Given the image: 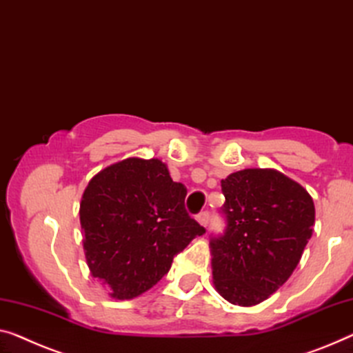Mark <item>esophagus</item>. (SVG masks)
<instances>
[{
	"mask_svg": "<svg viewBox=\"0 0 353 353\" xmlns=\"http://www.w3.org/2000/svg\"><path fill=\"white\" fill-rule=\"evenodd\" d=\"M196 220L203 225V227H208L209 222H210V212H209V210H203V212H199L196 215Z\"/></svg>",
	"mask_w": 353,
	"mask_h": 353,
	"instance_id": "34e87169",
	"label": "esophagus"
}]
</instances>
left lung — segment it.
I'll return each mask as SVG.
<instances>
[{
  "label": "left lung",
  "mask_w": 353,
  "mask_h": 353,
  "mask_svg": "<svg viewBox=\"0 0 353 353\" xmlns=\"http://www.w3.org/2000/svg\"><path fill=\"white\" fill-rule=\"evenodd\" d=\"M223 233L210 236L214 285L227 301L255 306L288 281L312 236L314 201L276 170L222 181Z\"/></svg>",
  "instance_id": "obj_1"
}]
</instances>
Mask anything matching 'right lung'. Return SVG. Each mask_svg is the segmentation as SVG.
I'll return each instance as SVG.
<instances>
[{"instance_id":"add662e5","label":"right lung","mask_w":353,"mask_h":353,"mask_svg":"<svg viewBox=\"0 0 353 353\" xmlns=\"http://www.w3.org/2000/svg\"><path fill=\"white\" fill-rule=\"evenodd\" d=\"M187 188L160 160L126 159L98 172L81 203L92 276L131 299L168 274L172 259L206 233L185 209Z\"/></svg>"}]
</instances>
